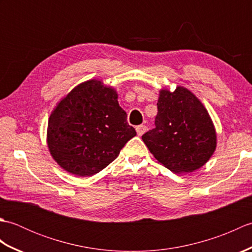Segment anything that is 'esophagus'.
Listing matches in <instances>:
<instances>
[{
	"instance_id": "esophagus-1",
	"label": "esophagus",
	"mask_w": 252,
	"mask_h": 252,
	"mask_svg": "<svg viewBox=\"0 0 252 252\" xmlns=\"http://www.w3.org/2000/svg\"><path fill=\"white\" fill-rule=\"evenodd\" d=\"M146 130H147V126L145 125H141V126H136V133H137L138 136L143 135L144 133L146 132Z\"/></svg>"
}]
</instances>
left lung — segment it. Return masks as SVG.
I'll return each mask as SVG.
<instances>
[{
  "label": "left lung",
  "mask_w": 252,
  "mask_h": 252,
  "mask_svg": "<svg viewBox=\"0 0 252 252\" xmlns=\"http://www.w3.org/2000/svg\"><path fill=\"white\" fill-rule=\"evenodd\" d=\"M155 127L142 136L160 163L175 173L205 164L217 147V134L205 106L183 87L161 90Z\"/></svg>",
  "instance_id": "left-lung-1"
}]
</instances>
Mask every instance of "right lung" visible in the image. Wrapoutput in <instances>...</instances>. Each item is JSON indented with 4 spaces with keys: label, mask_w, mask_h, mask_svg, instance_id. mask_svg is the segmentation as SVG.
I'll return each instance as SVG.
<instances>
[{
    "label": "right lung",
    "mask_w": 252,
    "mask_h": 252,
    "mask_svg": "<svg viewBox=\"0 0 252 252\" xmlns=\"http://www.w3.org/2000/svg\"><path fill=\"white\" fill-rule=\"evenodd\" d=\"M135 135L116 91L93 79L74 88L52 111L47 146L67 172L91 176L114 161Z\"/></svg>",
    "instance_id": "obj_1"
}]
</instances>
